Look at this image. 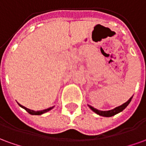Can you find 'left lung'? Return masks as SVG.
<instances>
[{
    "label": "left lung",
    "mask_w": 146,
    "mask_h": 146,
    "mask_svg": "<svg viewBox=\"0 0 146 146\" xmlns=\"http://www.w3.org/2000/svg\"><path fill=\"white\" fill-rule=\"evenodd\" d=\"M131 99H132V97L130 98L127 102H125V103H123V105H121L120 106H118V107L115 108V109H113V110H109V111H100V110H96V109H95L94 107H92V106H89V105H88V106L90 107V109H91L92 111H94L95 113L98 114L99 116L110 117V116H114V115H116V114H117V113H120L121 111H123V110H124V109L128 106L129 103H130L131 101Z\"/></svg>",
    "instance_id": "1"
}]
</instances>
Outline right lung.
<instances>
[{
    "mask_svg": "<svg viewBox=\"0 0 146 146\" xmlns=\"http://www.w3.org/2000/svg\"><path fill=\"white\" fill-rule=\"evenodd\" d=\"M19 106H20L22 108H23L24 110H27V112L30 113V114H31V115H41V114H43V113H46V112L50 111L51 109H53V107H54V106H52V107L48 108V109H46V110H41V111H34V110H29V109H27V108H26L25 106H22V105H20V104H19Z\"/></svg>",
    "mask_w": 146,
    "mask_h": 146,
    "instance_id": "add662e5",
    "label": "right lung"
}]
</instances>
